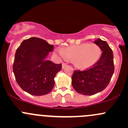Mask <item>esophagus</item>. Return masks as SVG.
<instances>
[{
  "label": "esophagus",
  "instance_id": "obj_1",
  "mask_svg": "<svg viewBox=\"0 0 128 128\" xmlns=\"http://www.w3.org/2000/svg\"><path fill=\"white\" fill-rule=\"evenodd\" d=\"M67 66V64L65 62H62V69H64V68H65L66 66Z\"/></svg>",
  "mask_w": 128,
  "mask_h": 128
}]
</instances>
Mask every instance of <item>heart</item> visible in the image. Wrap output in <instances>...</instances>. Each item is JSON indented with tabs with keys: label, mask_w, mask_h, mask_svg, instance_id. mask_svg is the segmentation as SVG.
<instances>
[{
	"label": "heart",
	"mask_w": 128,
	"mask_h": 128,
	"mask_svg": "<svg viewBox=\"0 0 128 128\" xmlns=\"http://www.w3.org/2000/svg\"><path fill=\"white\" fill-rule=\"evenodd\" d=\"M58 54L62 58L72 60L76 68L86 69L94 66L98 60L101 56L102 50L95 43H82L59 50Z\"/></svg>",
	"instance_id": "heart-1"
}]
</instances>
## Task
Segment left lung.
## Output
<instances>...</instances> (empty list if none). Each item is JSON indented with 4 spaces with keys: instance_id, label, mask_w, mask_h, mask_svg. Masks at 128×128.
<instances>
[{
    "instance_id": "left-lung-1",
    "label": "left lung",
    "mask_w": 128,
    "mask_h": 128,
    "mask_svg": "<svg viewBox=\"0 0 128 128\" xmlns=\"http://www.w3.org/2000/svg\"><path fill=\"white\" fill-rule=\"evenodd\" d=\"M94 42L102 51L100 58L92 68L85 70H74L72 76L74 88L84 95H92L104 90L114 73L112 50L105 41L99 38Z\"/></svg>"
}]
</instances>
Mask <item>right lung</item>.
<instances>
[{"label":"right lung","mask_w":128,"mask_h":128,"mask_svg":"<svg viewBox=\"0 0 128 128\" xmlns=\"http://www.w3.org/2000/svg\"><path fill=\"white\" fill-rule=\"evenodd\" d=\"M54 46L36 37L24 40L16 50L13 71L15 80L22 90L35 96L46 95L53 88L55 76L62 69L45 58Z\"/></svg>","instance_id":"1"}]
</instances>
